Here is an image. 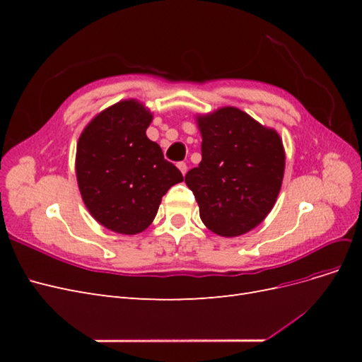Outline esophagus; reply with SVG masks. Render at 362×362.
Segmentation results:
<instances>
[{"mask_svg":"<svg viewBox=\"0 0 362 362\" xmlns=\"http://www.w3.org/2000/svg\"><path fill=\"white\" fill-rule=\"evenodd\" d=\"M177 166H178V169L181 170L182 175H185V172H187V164H185L184 161H180V163L177 164Z\"/></svg>","mask_w":362,"mask_h":362,"instance_id":"esophagus-1","label":"esophagus"}]
</instances>
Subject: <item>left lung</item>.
Masks as SVG:
<instances>
[{"mask_svg":"<svg viewBox=\"0 0 362 362\" xmlns=\"http://www.w3.org/2000/svg\"><path fill=\"white\" fill-rule=\"evenodd\" d=\"M202 161L185 175L204 225L242 235L270 213L281 190L286 154L276 131L235 107L198 119Z\"/></svg>","mask_w":362,"mask_h":362,"instance_id":"1","label":"left lung"}]
</instances>
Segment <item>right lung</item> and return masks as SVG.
Listing matches in <instances>:
<instances>
[{
    "mask_svg": "<svg viewBox=\"0 0 362 362\" xmlns=\"http://www.w3.org/2000/svg\"><path fill=\"white\" fill-rule=\"evenodd\" d=\"M152 115L137 101L107 108L87 125L76 145V180L87 210L120 234L146 229L161 198L182 173L146 137Z\"/></svg>",
    "mask_w": 362,
    "mask_h": 362,
    "instance_id": "add662e5",
    "label": "right lung"
}]
</instances>
